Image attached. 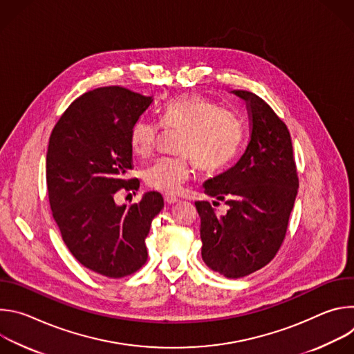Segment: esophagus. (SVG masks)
I'll return each instance as SVG.
<instances>
[{
	"mask_svg": "<svg viewBox=\"0 0 354 354\" xmlns=\"http://www.w3.org/2000/svg\"><path fill=\"white\" fill-rule=\"evenodd\" d=\"M164 200H165V203H167V205H172V203H176V201H178V197H176L175 194L165 193V194H164Z\"/></svg>",
	"mask_w": 354,
	"mask_h": 354,
	"instance_id": "34e87169",
	"label": "esophagus"
}]
</instances>
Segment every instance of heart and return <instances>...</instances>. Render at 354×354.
Here are the masks:
<instances>
[{"instance_id":"heart-1","label":"heart","mask_w":354,"mask_h":354,"mask_svg":"<svg viewBox=\"0 0 354 354\" xmlns=\"http://www.w3.org/2000/svg\"><path fill=\"white\" fill-rule=\"evenodd\" d=\"M167 129L183 130L178 151L180 157L160 158L148 167L144 179L153 189L176 193L190 178L192 162L203 172L227 167L238 153L242 130L235 115L223 111L213 100L200 95L172 99L161 109ZM160 126L147 118L138 119L130 131V147L138 157L154 153Z\"/></svg>"}]
</instances>
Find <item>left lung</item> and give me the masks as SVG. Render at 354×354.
Returning a JSON list of instances; mask_svg holds the SVG:
<instances>
[{
  "instance_id": "8db88e82",
  "label": "left lung",
  "mask_w": 354,
  "mask_h": 354,
  "mask_svg": "<svg viewBox=\"0 0 354 354\" xmlns=\"http://www.w3.org/2000/svg\"><path fill=\"white\" fill-rule=\"evenodd\" d=\"M245 100L250 138L241 160L205 183V193L224 200L196 201L200 217L201 258L214 272L239 279L266 266L279 252L294 206L298 175L290 131L262 97L234 89Z\"/></svg>"
}]
</instances>
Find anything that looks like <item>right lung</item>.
Wrapping results in <instances>:
<instances>
[{
  "label": "right lung",
  "instance_id": "obj_1",
  "mask_svg": "<svg viewBox=\"0 0 354 354\" xmlns=\"http://www.w3.org/2000/svg\"><path fill=\"white\" fill-rule=\"evenodd\" d=\"M151 105L153 97L123 86L96 88L66 109L48 140L47 194L62 238L82 266L111 279L147 262L145 238L164 207L158 192L129 207L115 201L140 187L129 178L130 131Z\"/></svg>",
  "mask_w": 354,
  "mask_h": 354
}]
</instances>
